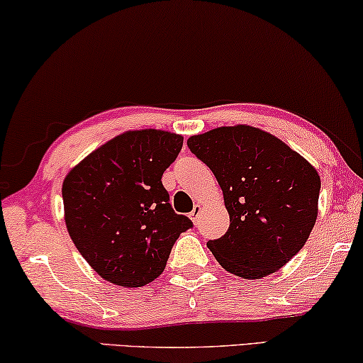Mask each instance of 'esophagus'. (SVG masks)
<instances>
[{
    "mask_svg": "<svg viewBox=\"0 0 363 363\" xmlns=\"http://www.w3.org/2000/svg\"><path fill=\"white\" fill-rule=\"evenodd\" d=\"M200 212H202V205H196V207H194L192 212L189 213V216H191V220L194 221V223H197V221H199Z\"/></svg>",
    "mask_w": 363,
    "mask_h": 363,
    "instance_id": "esophagus-1",
    "label": "esophagus"
}]
</instances>
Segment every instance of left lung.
<instances>
[{"label":"left lung","instance_id":"obj_1","mask_svg":"<svg viewBox=\"0 0 363 363\" xmlns=\"http://www.w3.org/2000/svg\"><path fill=\"white\" fill-rule=\"evenodd\" d=\"M223 191L230 228L208 241L220 266L245 279L275 272L298 252L318 216V171L274 135L218 127L187 140Z\"/></svg>","mask_w":363,"mask_h":363}]
</instances>
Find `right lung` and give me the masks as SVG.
Instances as JSON below:
<instances>
[{"mask_svg":"<svg viewBox=\"0 0 363 363\" xmlns=\"http://www.w3.org/2000/svg\"><path fill=\"white\" fill-rule=\"evenodd\" d=\"M181 135L132 130L68 172L62 196L74 246L107 282L142 286L161 275L192 221L177 215L161 182L182 148Z\"/></svg>","mask_w":363,"mask_h":363,"instance_id":"add662e5","label":"right lung"}]
</instances>
